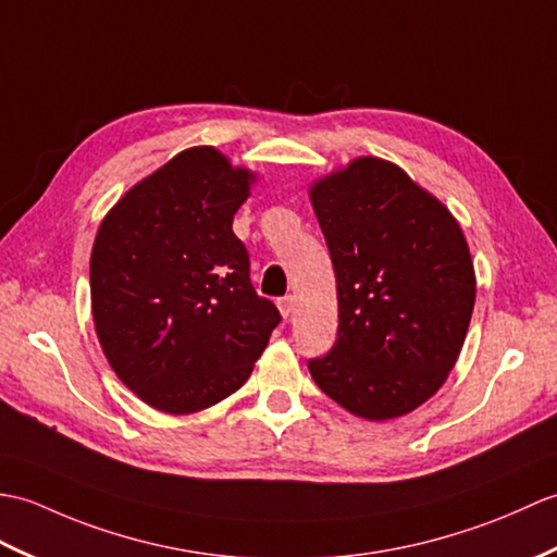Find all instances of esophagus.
I'll use <instances>...</instances> for the list:
<instances>
[{"label":"esophagus","mask_w":557,"mask_h":557,"mask_svg":"<svg viewBox=\"0 0 557 557\" xmlns=\"http://www.w3.org/2000/svg\"><path fill=\"white\" fill-rule=\"evenodd\" d=\"M278 310H281V317L283 319H290L293 312H295V298L293 295H283V298H278Z\"/></svg>","instance_id":"1"}]
</instances>
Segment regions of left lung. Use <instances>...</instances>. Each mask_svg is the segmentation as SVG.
Returning a JSON list of instances; mask_svg holds the SVG:
<instances>
[{
    "mask_svg": "<svg viewBox=\"0 0 557 557\" xmlns=\"http://www.w3.org/2000/svg\"><path fill=\"white\" fill-rule=\"evenodd\" d=\"M338 288V336L307 367L364 419L412 412L460 355L474 267L457 221L391 162L362 157L312 188Z\"/></svg>",
    "mask_w": 557,
    "mask_h": 557,
    "instance_id": "8db88e82",
    "label": "left lung"
}]
</instances>
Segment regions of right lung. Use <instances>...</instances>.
I'll list each match as a JSON object with an SVG mask.
<instances>
[{"instance_id":"1","label":"right lung","mask_w":557,"mask_h":557,"mask_svg":"<svg viewBox=\"0 0 557 557\" xmlns=\"http://www.w3.org/2000/svg\"><path fill=\"white\" fill-rule=\"evenodd\" d=\"M252 178L214 147H193L133 185L97 231V338L116 376L162 412L236 393L281 321L233 233Z\"/></svg>"}]
</instances>
